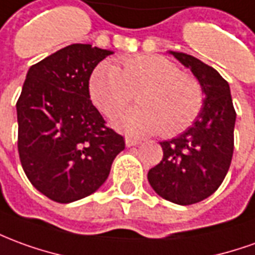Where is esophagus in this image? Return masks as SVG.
Returning a JSON list of instances; mask_svg holds the SVG:
<instances>
[{"mask_svg":"<svg viewBox=\"0 0 255 255\" xmlns=\"http://www.w3.org/2000/svg\"><path fill=\"white\" fill-rule=\"evenodd\" d=\"M140 140L139 139H133V138H131V136H127L126 138V145L127 146H136L139 145Z\"/></svg>","mask_w":255,"mask_h":255,"instance_id":"34e87169","label":"esophagus"}]
</instances>
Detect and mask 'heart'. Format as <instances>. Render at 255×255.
Here are the masks:
<instances>
[{"label": "heart", "instance_id": "b5f03b06", "mask_svg": "<svg viewBox=\"0 0 255 255\" xmlns=\"http://www.w3.org/2000/svg\"><path fill=\"white\" fill-rule=\"evenodd\" d=\"M139 91L142 106L117 120L119 127L132 135L161 131L174 136L196 122L204 105L200 80L158 55L124 58L120 67L102 62L91 74V98L109 117L120 115Z\"/></svg>", "mask_w": 255, "mask_h": 255}]
</instances>
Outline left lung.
<instances>
[{"instance_id": "obj_1", "label": "left lung", "mask_w": 255, "mask_h": 255, "mask_svg": "<svg viewBox=\"0 0 255 255\" xmlns=\"http://www.w3.org/2000/svg\"><path fill=\"white\" fill-rule=\"evenodd\" d=\"M170 53L200 80L206 97L192 127L177 138L160 142L163 158L149 170L147 179L163 199L189 206L213 195L227 177L236 112L229 84L215 69L188 53Z\"/></svg>"}]
</instances>
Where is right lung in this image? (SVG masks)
Instances as JSON below:
<instances>
[{
	"mask_svg": "<svg viewBox=\"0 0 255 255\" xmlns=\"http://www.w3.org/2000/svg\"><path fill=\"white\" fill-rule=\"evenodd\" d=\"M112 53L72 44L28 69L16 102L17 150L28 181L53 202L99 189L126 147L90 99L91 74Z\"/></svg>",
	"mask_w": 255,
	"mask_h": 255,
	"instance_id": "obj_1",
	"label": "right lung"
}]
</instances>
